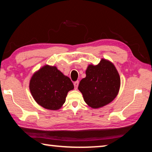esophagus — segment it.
Returning <instances> with one entry per match:
<instances>
[{
	"instance_id": "34e87169",
	"label": "esophagus",
	"mask_w": 152,
	"mask_h": 152,
	"mask_svg": "<svg viewBox=\"0 0 152 152\" xmlns=\"http://www.w3.org/2000/svg\"><path fill=\"white\" fill-rule=\"evenodd\" d=\"M78 84H79V82L78 81H76L74 83V88L77 89L78 88Z\"/></svg>"
}]
</instances>
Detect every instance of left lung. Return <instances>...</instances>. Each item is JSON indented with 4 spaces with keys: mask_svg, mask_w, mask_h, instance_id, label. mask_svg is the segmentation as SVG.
I'll return each instance as SVG.
<instances>
[{
    "mask_svg": "<svg viewBox=\"0 0 152 152\" xmlns=\"http://www.w3.org/2000/svg\"><path fill=\"white\" fill-rule=\"evenodd\" d=\"M86 77L80 82L78 90L86 103L92 109L105 106L119 93L121 79L111 61L102 58L97 65L90 64Z\"/></svg>",
    "mask_w": 152,
    "mask_h": 152,
    "instance_id": "1",
    "label": "left lung"
}]
</instances>
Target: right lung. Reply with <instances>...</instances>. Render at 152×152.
<instances>
[{
  "label": "right lung",
  "mask_w": 152,
  "mask_h": 152,
  "mask_svg": "<svg viewBox=\"0 0 152 152\" xmlns=\"http://www.w3.org/2000/svg\"><path fill=\"white\" fill-rule=\"evenodd\" d=\"M70 78L56 66L45 65L33 74L29 82L31 94L35 102L49 110H58L66 101L68 92L73 90Z\"/></svg>",
  "instance_id": "1"
}]
</instances>
